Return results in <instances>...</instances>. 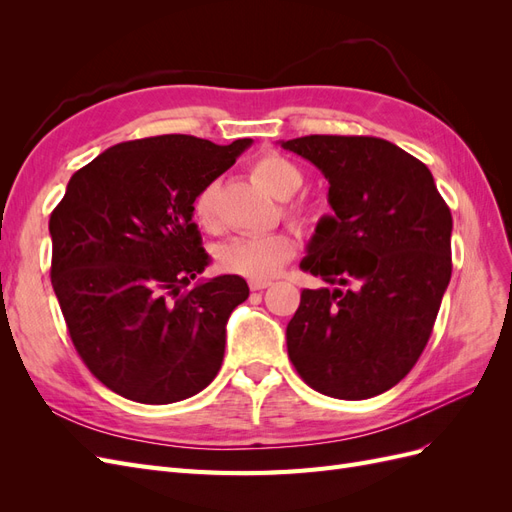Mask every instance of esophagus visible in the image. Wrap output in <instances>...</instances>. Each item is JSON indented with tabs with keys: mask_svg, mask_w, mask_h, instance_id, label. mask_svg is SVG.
Instances as JSON below:
<instances>
[{
	"mask_svg": "<svg viewBox=\"0 0 512 512\" xmlns=\"http://www.w3.org/2000/svg\"><path fill=\"white\" fill-rule=\"evenodd\" d=\"M271 286V280H250L252 290H265Z\"/></svg>",
	"mask_w": 512,
	"mask_h": 512,
	"instance_id": "1",
	"label": "esophagus"
}]
</instances>
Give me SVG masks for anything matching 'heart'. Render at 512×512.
<instances>
[{
	"mask_svg": "<svg viewBox=\"0 0 512 512\" xmlns=\"http://www.w3.org/2000/svg\"><path fill=\"white\" fill-rule=\"evenodd\" d=\"M254 177L265 185V190L280 200H288L301 190L303 173L280 153H265L252 166ZM194 220L203 228L215 226L218 215V183H207L194 196L192 203ZM286 215L297 226H309L314 222V211L305 203H292L286 207ZM297 252V241L288 232H271V235H239L224 241L215 258L218 265L250 280H269L280 271Z\"/></svg>",
	"mask_w": 512,
	"mask_h": 512,
	"instance_id": "b5f03b06",
	"label": "heart"
}]
</instances>
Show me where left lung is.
Returning a JSON list of instances; mask_svg holds the SVG:
<instances>
[{"label": "left lung", "mask_w": 512, "mask_h": 512, "mask_svg": "<svg viewBox=\"0 0 512 512\" xmlns=\"http://www.w3.org/2000/svg\"><path fill=\"white\" fill-rule=\"evenodd\" d=\"M329 181L301 269L339 288L301 292L288 356L314 391L369 399L406 378L451 282V209L429 168L376 136L282 141Z\"/></svg>", "instance_id": "1"}]
</instances>
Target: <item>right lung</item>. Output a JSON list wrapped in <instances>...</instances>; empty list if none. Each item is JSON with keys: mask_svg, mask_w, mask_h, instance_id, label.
I'll use <instances>...</instances> for the list:
<instances>
[{"mask_svg": "<svg viewBox=\"0 0 512 512\" xmlns=\"http://www.w3.org/2000/svg\"><path fill=\"white\" fill-rule=\"evenodd\" d=\"M252 145L188 134L119 143L76 170L51 213V282L72 344L104 386L175 404L218 376L239 275L190 282L209 265L194 196Z\"/></svg>", "mask_w": 512, "mask_h": 512, "instance_id": "obj_1", "label": "right lung"}]
</instances>
